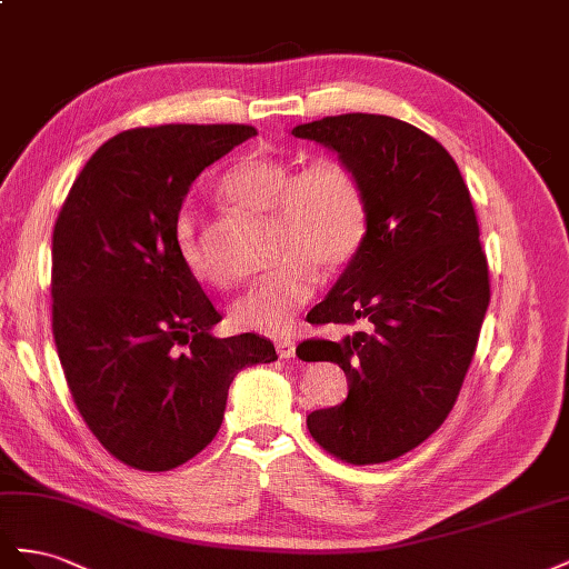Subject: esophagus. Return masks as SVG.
I'll return each instance as SVG.
<instances>
[{
	"label": "esophagus",
	"instance_id": "1",
	"mask_svg": "<svg viewBox=\"0 0 569 569\" xmlns=\"http://www.w3.org/2000/svg\"><path fill=\"white\" fill-rule=\"evenodd\" d=\"M276 352H279L281 360H290V357H296V340L279 338L276 340Z\"/></svg>",
	"mask_w": 569,
	"mask_h": 569
}]
</instances>
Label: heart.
<instances>
[{
    "mask_svg": "<svg viewBox=\"0 0 569 569\" xmlns=\"http://www.w3.org/2000/svg\"><path fill=\"white\" fill-rule=\"evenodd\" d=\"M221 198L236 209L269 217L273 264L229 307L236 329L281 333L310 302L319 273L343 271L360 254L369 229V202L360 176L340 157L293 161L250 154L221 176ZM176 248L186 269L204 286L226 288L200 217L183 209L176 219Z\"/></svg>",
    "mask_w": 569,
    "mask_h": 569,
    "instance_id": "1",
    "label": "heart"
}]
</instances>
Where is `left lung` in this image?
I'll list each match as a JSON object with an SVG mask.
<instances>
[{
  "mask_svg": "<svg viewBox=\"0 0 569 569\" xmlns=\"http://www.w3.org/2000/svg\"><path fill=\"white\" fill-rule=\"evenodd\" d=\"M293 136L336 150L369 202L360 254L310 312L317 327L365 319L369 331L302 343L310 362L343 369L350 388L307 429L343 462L396 460L443 425L479 343L491 279L475 204L456 159L412 123L340 113Z\"/></svg>",
  "mask_w": 569,
  "mask_h": 569,
  "instance_id": "obj_1",
  "label": "left lung"
}]
</instances>
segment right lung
<instances>
[{
	"mask_svg": "<svg viewBox=\"0 0 569 569\" xmlns=\"http://www.w3.org/2000/svg\"><path fill=\"white\" fill-rule=\"evenodd\" d=\"M246 123L140 126L78 173L52 236V333L71 398L111 458L169 472L217 436L242 367L276 360L267 338H214L221 321L176 248L190 183Z\"/></svg>",
	"mask_w": 569,
	"mask_h": 569,
	"instance_id": "1",
	"label": "right lung"
}]
</instances>
